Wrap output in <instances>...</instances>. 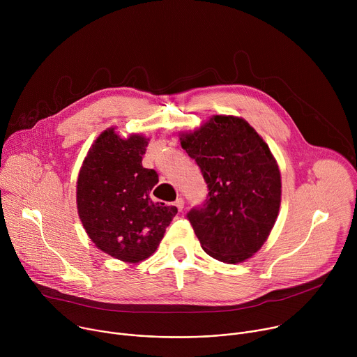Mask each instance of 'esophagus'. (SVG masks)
Listing matches in <instances>:
<instances>
[{"label":"esophagus","mask_w":357,"mask_h":357,"mask_svg":"<svg viewBox=\"0 0 357 357\" xmlns=\"http://www.w3.org/2000/svg\"><path fill=\"white\" fill-rule=\"evenodd\" d=\"M174 205L178 208V211L181 212L182 209H183V205H185V202H183V199L182 197H178L176 200H175V203H174Z\"/></svg>","instance_id":"1"}]
</instances>
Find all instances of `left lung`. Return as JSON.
<instances>
[{"label": "left lung", "mask_w": 357, "mask_h": 357, "mask_svg": "<svg viewBox=\"0 0 357 357\" xmlns=\"http://www.w3.org/2000/svg\"><path fill=\"white\" fill-rule=\"evenodd\" d=\"M208 183V199L188 219L211 257L237 264L257 252L281 205V174L268 145L245 120L213 116L179 137Z\"/></svg>", "instance_id": "left-lung-1"}]
</instances>
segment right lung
Listing matches in <instances>:
<instances>
[{
  "label": "right lung",
  "instance_id": "add662e5",
  "mask_svg": "<svg viewBox=\"0 0 357 357\" xmlns=\"http://www.w3.org/2000/svg\"><path fill=\"white\" fill-rule=\"evenodd\" d=\"M146 145L144 135L121 138L107 128L90 146L77 178V212L87 236L124 263L148 259L178 213L149 197L158 174L142 167Z\"/></svg>",
  "mask_w": 357,
  "mask_h": 357
}]
</instances>
